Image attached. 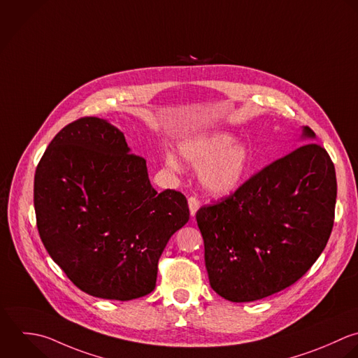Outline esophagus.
Returning a JSON list of instances; mask_svg holds the SVG:
<instances>
[{
    "label": "esophagus",
    "instance_id": "obj_1",
    "mask_svg": "<svg viewBox=\"0 0 358 358\" xmlns=\"http://www.w3.org/2000/svg\"><path fill=\"white\" fill-rule=\"evenodd\" d=\"M188 206H189V213L191 216H195V213L198 212L199 206H201V202L196 196H189L188 198Z\"/></svg>",
    "mask_w": 358,
    "mask_h": 358
}]
</instances>
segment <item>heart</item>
<instances>
[{"label": "heart", "mask_w": 358, "mask_h": 358, "mask_svg": "<svg viewBox=\"0 0 358 358\" xmlns=\"http://www.w3.org/2000/svg\"><path fill=\"white\" fill-rule=\"evenodd\" d=\"M234 138L224 132H212L189 138L178 146L181 157L195 169H202L203 187L216 195L233 194L245 180L251 169V156L245 145L234 143ZM167 166L178 170L173 156H167Z\"/></svg>", "instance_id": "heart-1"}]
</instances>
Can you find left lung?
Returning a JSON list of instances; mask_svg holds the SVG:
<instances>
[{"mask_svg":"<svg viewBox=\"0 0 358 358\" xmlns=\"http://www.w3.org/2000/svg\"><path fill=\"white\" fill-rule=\"evenodd\" d=\"M304 143L196 212L210 287L233 303L272 296L301 279L331 237L335 166L310 127Z\"/></svg>","mask_w":358,"mask_h":358,"instance_id":"obj_1","label":"left lung"}]
</instances>
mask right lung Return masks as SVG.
I'll use <instances>...</instances> for the list:
<instances>
[{"label":"right lung","mask_w":358,"mask_h":358,"mask_svg":"<svg viewBox=\"0 0 358 358\" xmlns=\"http://www.w3.org/2000/svg\"><path fill=\"white\" fill-rule=\"evenodd\" d=\"M33 201L40 238L82 292L128 301L153 292L170 237L189 220L187 198L157 192L146 160L97 117L64 127L41 156Z\"/></svg>","instance_id":"obj_1"}]
</instances>
